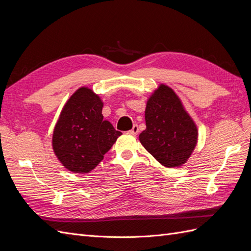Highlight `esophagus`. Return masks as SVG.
<instances>
[{"label": "esophagus", "instance_id": "esophagus-1", "mask_svg": "<svg viewBox=\"0 0 251 251\" xmlns=\"http://www.w3.org/2000/svg\"><path fill=\"white\" fill-rule=\"evenodd\" d=\"M138 132H139V127H138V126H137V125H134V126H133V127L131 128V130L128 131V133L132 134V135H137V134H138Z\"/></svg>", "mask_w": 251, "mask_h": 251}]
</instances>
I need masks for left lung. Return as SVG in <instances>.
<instances>
[{"label":"left lung","instance_id":"8db88e82","mask_svg":"<svg viewBox=\"0 0 251 251\" xmlns=\"http://www.w3.org/2000/svg\"><path fill=\"white\" fill-rule=\"evenodd\" d=\"M147 128L139 140L165 168H178L191 157L198 141V128L178 95L160 83L147 101Z\"/></svg>","mask_w":251,"mask_h":251}]
</instances>
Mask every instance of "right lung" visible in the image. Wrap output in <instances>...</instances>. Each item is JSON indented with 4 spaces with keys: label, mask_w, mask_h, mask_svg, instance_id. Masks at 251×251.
<instances>
[{
    "label": "right lung",
    "mask_w": 251,
    "mask_h": 251,
    "mask_svg": "<svg viewBox=\"0 0 251 251\" xmlns=\"http://www.w3.org/2000/svg\"><path fill=\"white\" fill-rule=\"evenodd\" d=\"M103 102L92 89L81 87L60 112L52 136V148L67 170L86 174L94 170L123 134L101 114Z\"/></svg>",
    "instance_id": "add662e5"
}]
</instances>
